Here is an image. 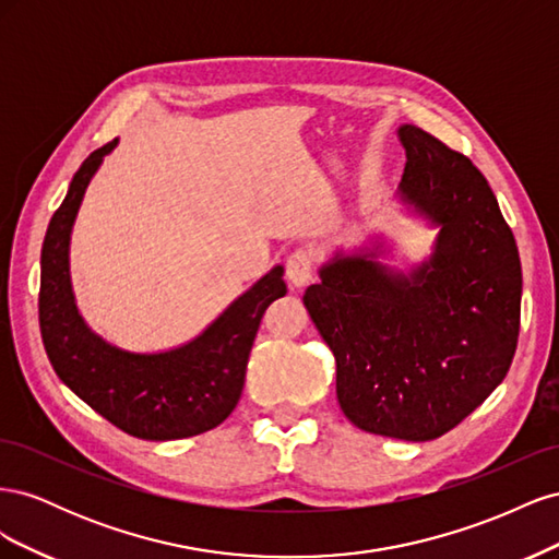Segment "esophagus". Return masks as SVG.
Segmentation results:
<instances>
[{
	"label": "esophagus",
	"instance_id": "obj_1",
	"mask_svg": "<svg viewBox=\"0 0 559 559\" xmlns=\"http://www.w3.org/2000/svg\"><path fill=\"white\" fill-rule=\"evenodd\" d=\"M314 273V257L308 249H296L289 259H286V280L294 286H302L312 280Z\"/></svg>",
	"mask_w": 559,
	"mask_h": 559
}]
</instances>
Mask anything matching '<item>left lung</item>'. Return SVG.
Segmentation results:
<instances>
[{"label":"left lung","mask_w":559,"mask_h":559,"mask_svg":"<svg viewBox=\"0 0 559 559\" xmlns=\"http://www.w3.org/2000/svg\"><path fill=\"white\" fill-rule=\"evenodd\" d=\"M403 198L441 226L429 263L403 277L364 257L335 259L302 302L335 357L337 403L352 425L433 441L495 392L520 333L522 270L487 179L417 126Z\"/></svg>","instance_id":"left-lung-1"}]
</instances>
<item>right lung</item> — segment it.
Here are the masks:
<instances>
[{
    "label": "right lung",
    "mask_w": 559,
    "mask_h": 559,
    "mask_svg": "<svg viewBox=\"0 0 559 559\" xmlns=\"http://www.w3.org/2000/svg\"><path fill=\"white\" fill-rule=\"evenodd\" d=\"M116 140L95 148L50 218L41 247L39 329L58 378L95 413L144 441L205 433L240 401L261 317L286 294L277 265L193 343L163 354H130L88 331L70 286V233L86 186Z\"/></svg>",
    "instance_id": "obj_1"
}]
</instances>
